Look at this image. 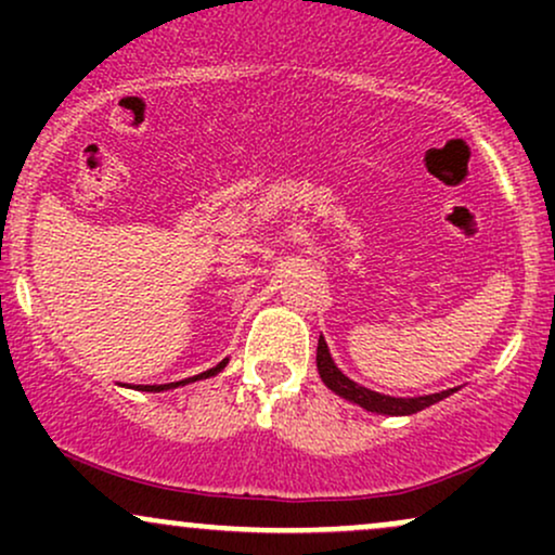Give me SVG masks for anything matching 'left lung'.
I'll list each match as a JSON object with an SVG mask.
<instances>
[{
  "mask_svg": "<svg viewBox=\"0 0 555 555\" xmlns=\"http://www.w3.org/2000/svg\"><path fill=\"white\" fill-rule=\"evenodd\" d=\"M315 362H318V373H321V380L331 388V391H336L344 399L354 401V404H360L362 410L378 412V415H415V412L425 410V406L436 404V401H441V399L449 397V393L456 391V388H449V391L430 393V397H415V399L384 397V393L371 391V388H365V386L354 384V380H349L347 375H344L339 367L334 365V360H331L328 347H326V341H323V336L318 339Z\"/></svg>",
  "mask_w": 555,
  "mask_h": 555,
  "instance_id": "1",
  "label": "left lung"
}]
</instances>
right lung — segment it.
Returning <instances> with one entry per match:
<instances>
[{
    "mask_svg": "<svg viewBox=\"0 0 555 555\" xmlns=\"http://www.w3.org/2000/svg\"><path fill=\"white\" fill-rule=\"evenodd\" d=\"M224 365H227V360H224V362H219V365H216V367H211V371H206V373H201V375H193V378H184V380H177V384H164V386H138V388H140V391H164V388H175V386H184V384H190V380L211 378V375H216V373H221V371H224Z\"/></svg>",
    "mask_w": 555,
    "mask_h": 555,
    "instance_id": "obj_1",
    "label": "right lung"
}]
</instances>
